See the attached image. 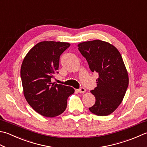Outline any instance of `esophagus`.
I'll return each instance as SVG.
<instances>
[{"label":"esophagus","mask_w":147,"mask_h":147,"mask_svg":"<svg viewBox=\"0 0 147 147\" xmlns=\"http://www.w3.org/2000/svg\"><path fill=\"white\" fill-rule=\"evenodd\" d=\"M78 92L79 93H84L85 92V88H83V87H80L79 89H78Z\"/></svg>","instance_id":"esophagus-1"}]
</instances>
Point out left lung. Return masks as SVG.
Segmentation results:
<instances>
[{
    "label": "left lung",
    "mask_w": 147,
    "mask_h": 147,
    "mask_svg": "<svg viewBox=\"0 0 147 147\" xmlns=\"http://www.w3.org/2000/svg\"><path fill=\"white\" fill-rule=\"evenodd\" d=\"M78 46L90 71L99 74L97 87L90 91L96 102L89 110L98 116L108 115L122 102L128 87V74L122 57L114 46L100 40Z\"/></svg>",
    "instance_id": "obj_1"
}]
</instances>
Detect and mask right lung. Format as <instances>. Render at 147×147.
Returning <instances> with one entry per match:
<instances>
[{
    "label": "right lung",
    "instance_id": "1",
    "mask_svg": "<svg viewBox=\"0 0 147 147\" xmlns=\"http://www.w3.org/2000/svg\"><path fill=\"white\" fill-rule=\"evenodd\" d=\"M69 47L67 42H40L28 51L22 62L20 76L25 99L44 117L62 114L69 96L74 92L72 87L51 82L54 74L59 73L60 55Z\"/></svg>",
    "mask_w": 147,
    "mask_h": 147
}]
</instances>
